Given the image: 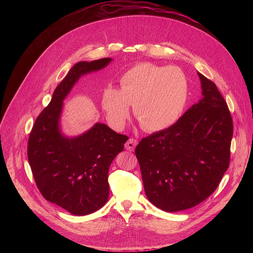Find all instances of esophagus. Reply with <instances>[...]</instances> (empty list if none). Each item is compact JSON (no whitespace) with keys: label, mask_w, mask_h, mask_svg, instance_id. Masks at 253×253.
<instances>
[{"label":"esophagus","mask_w":253,"mask_h":253,"mask_svg":"<svg viewBox=\"0 0 253 253\" xmlns=\"http://www.w3.org/2000/svg\"><path fill=\"white\" fill-rule=\"evenodd\" d=\"M138 144V141L136 139H133V138H130L126 144H125V148L129 151H133L134 148L136 147V145Z\"/></svg>","instance_id":"34e87169"}]
</instances>
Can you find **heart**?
Instances as JSON below:
<instances>
[{"label":"heart","instance_id":"b5f03b06","mask_svg":"<svg viewBox=\"0 0 253 253\" xmlns=\"http://www.w3.org/2000/svg\"><path fill=\"white\" fill-rule=\"evenodd\" d=\"M120 89L109 86L102 94L101 106L110 126L124 128L133 105L134 116L148 132L174 125L182 116L189 98V84L177 67L141 63L120 78Z\"/></svg>","mask_w":253,"mask_h":253}]
</instances>
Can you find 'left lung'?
Segmentation results:
<instances>
[{
    "label": "left lung",
    "mask_w": 253,
    "mask_h": 253,
    "mask_svg": "<svg viewBox=\"0 0 253 253\" xmlns=\"http://www.w3.org/2000/svg\"><path fill=\"white\" fill-rule=\"evenodd\" d=\"M202 98L171 127L143 138L135 149L148 200L166 212L196 206L228 169L233 124L216 85L197 72Z\"/></svg>",
    "instance_id": "obj_1"
}]
</instances>
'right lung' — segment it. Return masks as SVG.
I'll return each mask as SVG.
<instances>
[{
    "mask_svg": "<svg viewBox=\"0 0 253 253\" xmlns=\"http://www.w3.org/2000/svg\"><path fill=\"white\" fill-rule=\"evenodd\" d=\"M111 61H81L72 67L36 119L29 137L28 160L37 187L46 200L73 215H87L106 204L109 167L123 151L128 137L103 123L75 137L64 135L60 125L63 101L83 75Z\"/></svg>",
    "mask_w": 253,
    "mask_h": 253,
    "instance_id": "obj_1",
    "label": "right lung"
}]
</instances>
